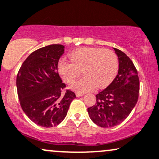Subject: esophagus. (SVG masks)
<instances>
[{
  "label": "esophagus",
  "mask_w": 159,
  "mask_h": 159,
  "mask_svg": "<svg viewBox=\"0 0 159 159\" xmlns=\"http://www.w3.org/2000/svg\"><path fill=\"white\" fill-rule=\"evenodd\" d=\"M76 97H82V96L84 95V93H78V92H77V93H75Z\"/></svg>",
  "instance_id": "34e87169"
}]
</instances>
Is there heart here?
Instances as JSON below:
<instances>
[{"instance_id":"heart-1","label":"heart","mask_w":159,"mask_h":159,"mask_svg":"<svg viewBox=\"0 0 159 159\" xmlns=\"http://www.w3.org/2000/svg\"><path fill=\"white\" fill-rule=\"evenodd\" d=\"M69 59L71 61L62 59L59 62L58 71L66 84L72 83L82 71L84 76L71 85L78 93L106 88L118 72V57L109 49L80 48L71 52Z\"/></svg>"}]
</instances>
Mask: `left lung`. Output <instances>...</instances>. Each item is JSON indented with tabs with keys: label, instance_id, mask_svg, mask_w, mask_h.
<instances>
[{
	"label": "left lung",
	"instance_id": "left-lung-1",
	"mask_svg": "<svg viewBox=\"0 0 159 159\" xmlns=\"http://www.w3.org/2000/svg\"><path fill=\"white\" fill-rule=\"evenodd\" d=\"M118 57V72L105 90L96 95V104L88 108L90 119L101 128H112L125 121L138 100L139 80L131 60L114 48Z\"/></svg>",
	"mask_w": 159,
	"mask_h": 159
}]
</instances>
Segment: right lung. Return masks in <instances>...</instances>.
<instances>
[{
  "label": "right lung",
  "mask_w": 159,
  "mask_h": 159,
  "mask_svg": "<svg viewBox=\"0 0 159 159\" xmlns=\"http://www.w3.org/2000/svg\"><path fill=\"white\" fill-rule=\"evenodd\" d=\"M64 46L50 44L31 53L16 77L17 93L25 115L43 128L57 126L67 115L74 92L64 91L66 84L59 75V60Z\"/></svg>",
  "instance_id": "add662e5"
}]
</instances>
